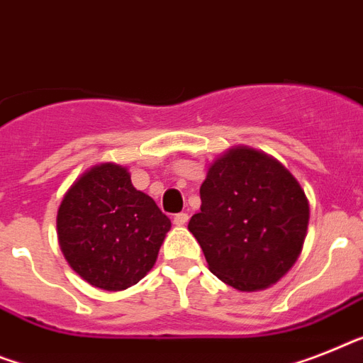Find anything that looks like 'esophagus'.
Instances as JSON below:
<instances>
[{
    "mask_svg": "<svg viewBox=\"0 0 363 363\" xmlns=\"http://www.w3.org/2000/svg\"><path fill=\"white\" fill-rule=\"evenodd\" d=\"M187 220H189V215L187 213H178L174 217V224H176V226H185V224H187Z\"/></svg>",
    "mask_w": 363,
    "mask_h": 363,
    "instance_id": "obj_1",
    "label": "esophagus"
}]
</instances>
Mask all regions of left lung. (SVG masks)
I'll list each match as a JSON object with an SVG mask.
<instances>
[{"mask_svg":"<svg viewBox=\"0 0 363 363\" xmlns=\"http://www.w3.org/2000/svg\"><path fill=\"white\" fill-rule=\"evenodd\" d=\"M200 211L189 220L209 271L238 291H259L295 265L310 203L295 176L272 155L232 146L208 167Z\"/></svg>","mask_w":363,"mask_h":363,"instance_id":"8db88e82","label":"left lung"}]
</instances>
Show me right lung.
<instances>
[{
    "label": "right lung",
    "mask_w": 363,
    "mask_h": 363,
    "mask_svg": "<svg viewBox=\"0 0 363 363\" xmlns=\"http://www.w3.org/2000/svg\"><path fill=\"white\" fill-rule=\"evenodd\" d=\"M170 218L131 184L124 164L100 163L70 185L57 209L62 256L91 286L122 291L155 265Z\"/></svg>",
    "instance_id": "add662e5"
}]
</instances>
